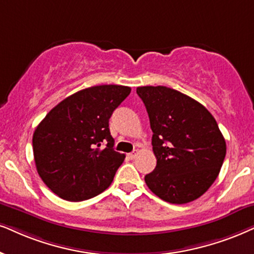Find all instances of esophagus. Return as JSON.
I'll list each match as a JSON object with an SVG mask.
<instances>
[{
  "label": "esophagus",
  "mask_w": 254,
  "mask_h": 254,
  "mask_svg": "<svg viewBox=\"0 0 254 254\" xmlns=\"http://www.w3.org/2000/svg\"><path fill=\"white\" fill-rule=\"evenodd\" d=\"M137 155H138L137 151H133V152H131V153H129V155H127V158H129V159H134L137 157Z\"/></svg>",
  "instance_id": "obj_1"
}]
</instances>
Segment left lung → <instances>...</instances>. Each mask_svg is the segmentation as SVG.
<instances>
[{
	"label": "left lung",
	"mask_w": 254,
	"mask_h": 254,
	"mask_svg": "<svg viewBox=\"0 0 254 254\" xmlns=\"http://www.w3.org/2000/svg\"><path fill=\"white\" fill-rule=\"evenodd\" d=\"M152 130L156 169L147 188L171 204L203 195L219 175L226 143L216 120L199 102L166 86H139Z\"/></svg>",
	"instance_id": "left-lung-1"
}]
</instances>
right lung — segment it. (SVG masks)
<instances>
[{
	"label": "right lung",
	"mask_w": 254,
	"mask_h": 254,
	"mask_svg": "<svg viewBox=\"0 0 254 254\" xmlns=\"http://www.w3.org/2000/svg\"><path fill=\"white\" fill-rule=\"evenodd\" d=\"M123 85H96L76 92L51 109L33 136L38 175L54 193L82 201L110 186L125 158L114 150L109 120L130 95ZM107 144L101 148L103 143Z\"/></svg>",
	"instance_id": "right-lung-1"
}]
</instances>
